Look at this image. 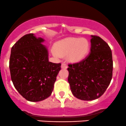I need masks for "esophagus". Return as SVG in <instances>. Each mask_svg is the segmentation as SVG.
<instances>
[{"mask_svg":"<svg viewBox=\"0 0 126 126\" xmlns=\"http://www.w3.org/2000/svg\"><path fill=\"white\" fill-rule=\"evenodd\" d=\"M61 67L63 68H67V65L65 63H63L61 65Z\"/></svg>","mask_w":126,"mask_h":126,"instance_id":"obj_1","label":"esophagus"}]
</instances>
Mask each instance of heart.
<instances>
[{"label": "heart", "instance_id": "heart-1", "mask_svg": "<svg viewBox=\"0 0 126 126\" xmlns=\"http://www.w3.org/2000/svg\"><path fill=\"white\" fill-rule=\"evenodd\" d=\"M89 42L84 38H68L58 42L55 49L53 50V55L59 57L60 54H67V59L71 62L81 60L88 54L89 49Z\"/></svg>", "mask_w": 126, "mask_h": 126}]
</instances>
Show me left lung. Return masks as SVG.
<instances>
[{
    "label": "left lung",
    "mask_w": 126,
    "mask_h": 126,
    "mask_svg": "<svg viewBox=\"0 0 126 126\" xmlns=\"http://www.w3.org/2000/svg\"><path fill=\"white\" fill-rule=\"evenodd\" d=\"M91 52L78 63H68V81L75 97L93 100L104 94L113 76L112 53L100 37L92 35Z\"/></svg>",
    "instance_id": "left-lung-1"
}]
</instances>
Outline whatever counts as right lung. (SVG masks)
I'll return each instance as SVG.
<instances>
[{
    "instance_id": "right-lung-1",
    "label": "right lung",
    "mask_w": 126,
    "mask_h": 126,
    "mask_svg": "<svg viewBox=\"0 0 126 126\" xmlns=\"http://www.w3.org/2000/svg\"><path fill=\"white\" fill-rule=\"evenodd\" d=\"M44 40L28 33L12 47L9 67L15 88L27 100L39 102L51 94L61 63L48 61Z\"/></svg>"
}]
</instances>
